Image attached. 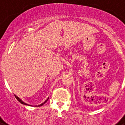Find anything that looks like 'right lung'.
<instances>
[{
    "mask_svg": "<svg viewBox=\"0 0 125 125\" xmlns=\"http://www.w3.org/2000/svg\"><path fill=\"white\" fill-rule=\"evenodd\" d=\"M15 98H16V99H17V100H18V101H19V102H20V103H21L23 104H25V105H28V106H31V105H29V104H27V103H24V101H22V100H21V99H20V98H19V97H18V96H17L15 95ZM48 99H49V98H47V100H46V101H44V103H41V104H39V105H38V106H42V105H43V104H45V103H46V102H47V100H48Z\"/></svg>",
    "mask_w": 125,
    "mask_h": 125,
    "instance_id": "right-lung-1",
    "label": "right lung"
}]
</instances>
